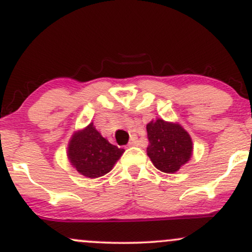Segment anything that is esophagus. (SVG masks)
Masks as SVG:
<instances>
[{"label": "esophagus", "instance_id": "34e87169", "mask_svg": "<svg viewBox=\"0 0 252 252\" xmlns=\"http://www.w3.org/2000/svg\"><path fill=\"white\" fill-rule=\"evenodd\" d=\"M137 143H138L137 136H136V135H131V138H130L129 146H136V144H137Z\"/></svg>", "mask_w": 252, "mask_h": 252}]
</instances>
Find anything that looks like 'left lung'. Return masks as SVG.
Listing matches in <instances>:
<instances>
[{
    "instance_id": "8db88e82",
    "label": "left lung",
    "mask_w": 252,
    "mask_h": 252,
    "mask_svg": "<svg viewBox=\"0 0 252 252\" xmlns=\"http://www.w3.org/2000/svg\"><path fill=\"white\" fill-rule=\"evenodd\" d=\"M147 154L161 172L175 173L190 158L192 140L179 124L156 120L147 124Z\"/></svg>"
}]
</instances>
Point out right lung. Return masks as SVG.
<instances>
[{"mask_svg":"<svg viewBox=\"0 0 252 252\" xmlns=\"http://www.w3.org/2000/svg\"><path fill=\"white\" fill-rule=\"evenodd\" d=\"M124 149L118 148L104 138L90 123L83 131L74 134L68 144V158L80 174L94 179L105 175Z\"/></svg>","mask_w":252,"mask_h":252,"instance_id":"right-lung-1","label":"right lung"}]
</instances>
